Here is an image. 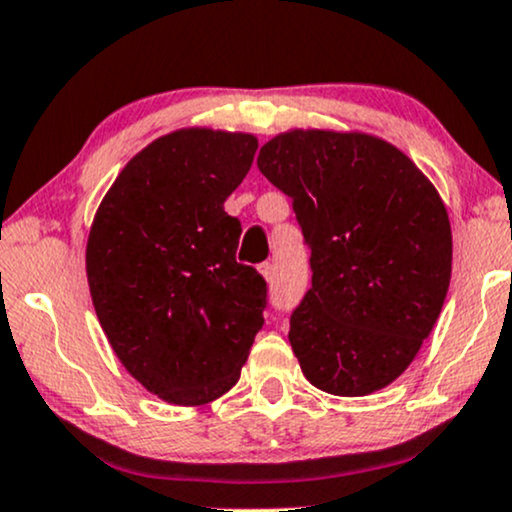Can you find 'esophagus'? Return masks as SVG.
<instances>
[{
  "instance_id": "obj_1",
  "label": "esophagus",
  "mask_w": 512,
  "mask_h": 512,
  "mask_svg": "<svg viewBox=\"0 0 512 512\" xmlns=\"http://www.w3.org/2000/svg\"><path fill=\"white\" fill-rule=\"evenodd\" d=\"M260 274H262L267 281H272V279H274V264H272V262H262V264H260Z\"/></svg>"
}]
</instances>
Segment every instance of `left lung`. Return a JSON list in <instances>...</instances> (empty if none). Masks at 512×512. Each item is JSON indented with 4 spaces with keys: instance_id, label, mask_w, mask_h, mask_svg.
<instances>
[{
    "instance_id": "obj_1",
    "label": "left lung",
    "mask_w": 512,
    "mask_h": 512,
    "mask_svg": "<svg viewBox=\"0 0 512 512\" xmlns=\"http://www.w3.org/2000/svg\"><path fill=\"white\" fill-rule=\"evenodd\" d=\"M257 166L293 200L312 288L291 315L293 353L317 389L367 396L408 369L451 281L446 207L398 147L365 133L291 131Z\"/></svg>"
}]
</instances>
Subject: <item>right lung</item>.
Here are the masks:
<instances>
[{"label": "right lung", "mask_w": 512, "mask_h": 512, "mask_svg": "<svg viewBox=\"0 0 512 512\" xmlns=\"http://www.w3.org/2000/svg\"><path fill=\"white\" fill-rule=\"evenodd\" d=\"M257 138L186 128L138 152L92 221L88 283L123 367L176 405L236 384L264 324L267 281L236 260L240 221L224 202Z\"/></svg>", "instance_id": "1"}]
</instances>
